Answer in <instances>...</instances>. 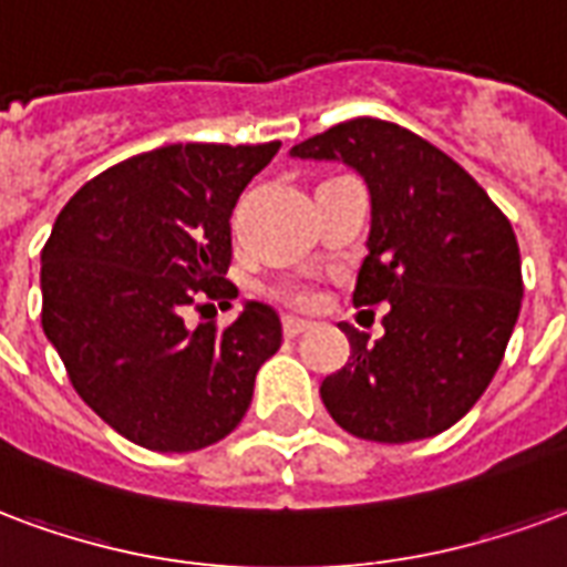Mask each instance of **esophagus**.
Wrapping results in <instances>:
<instances>
[{"instance_id": "1", "label": "esophagus", "mask_w": 567, "mask_h": 567, "mask_svg": "<svg viewBox=\"0 0 567 567\" xmlns=\"http://www.w3.org/2000/svg\"><path fill=\"white\" fill-rule=\"evenodd\" d=\"M282 330L288 339H297L300 333H306V330H309V324H306V321H300V318H285Z\"/></svg>"}]
</instances>
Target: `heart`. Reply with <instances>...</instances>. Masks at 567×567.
Returning a JSON list of instances; mask_svg holds the SVG:
<instances>
[{
  "instance_id": "heart-1",
  "label": "heart",
  "mask_w": 567,
  "mask_h": 567,
  "mask_svg": "<svg viewBox=\"0 0 567 567\" xmlns=\"http://www.w3.org/2000/svg\"><path fill=\"white\" fill-rule=\"evenodd\" d=\"M276 295L282 297L288 306H297V309H312V306H316V291H312V288H306V285H297V282L282 285Z\"/></svg>"
}]
</instances>
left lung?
Here are the masks:
<instances>
[{"label": "left lung", "mask_w": 567, "mask_h": 567, "mask_svg": "<svg viewBox=\"0 0 567 567\" xmlns=\"http://www.w3.org/2000/svg\"><path fill=\"white\" fill-rule=\"evenodd\" d=\"M291 155L363 177L372 221L354 306L390 303L375 342L339 324L351 358L321 381L327 412L369 442L444 433L481 400L517 324L523 272L511 221L451 155L396 123L358 116Z\"/></svg>", "instance_id": "left-lung-1"}]
</instances>
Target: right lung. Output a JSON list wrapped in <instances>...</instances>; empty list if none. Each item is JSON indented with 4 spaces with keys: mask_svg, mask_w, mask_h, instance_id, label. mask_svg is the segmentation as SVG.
<instances>
[{
    "mask_svg": "<svg viewBox=\"0 0 567 567\" xmlns=\"http://www.w3.org/2000/svg\"><path fill=\"white\" fill-rule=\"evenodd\" d=\"M279 141L167 144L90 179L41 251V327L81 400L128 442L188 454L237 430L282 346L270 306L186 327L200 297L230 306V213Z\"/></svg>",
    "mask_w": 567,
    "mask_h": 567,
    "instance_id": "obj_1",
    "label": "right lung"
}]
</instances>
